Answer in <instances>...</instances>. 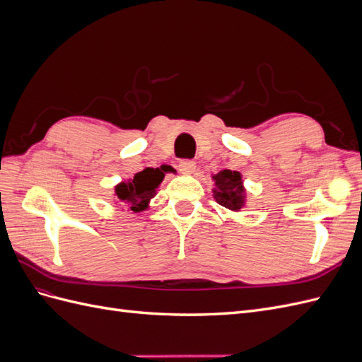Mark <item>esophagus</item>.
Returning a JSON list of instances; mask_svg holds the SVG:
<instances>
[{
  "mask_svg": "<svg viewBox=\"0 0 362 362\" xmlns=\"http://www.w3.org/2000/svg\"><path fill=\"white\" fill-rule=\"evenodd\" d=\"M178 168L182 173H192L196 169V163L192 160H182V161H180Z\"/></svg>",
  "mask_w": 362,
  "mask_h": 362,
  "instance_id": "esophagus-1",
  "label": "esophagus"
}]
</instances>
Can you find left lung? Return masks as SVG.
Listing matches in <instances>:
<instances>
[{"instance_id": "1", "label": "left lung", "mask_w": 362, "mask_h": 362, "mask_svg": "<svg viewBox=\"0 0 362 362\" xmlns=\"http://www.w3.org/2000/svg\"><path fill=\"white\" fill-rule=\"evenodd\" d=\"M211 180L214 181V187L211 192L216 202L234 213L242 211V208L246 206L247 201L242 173L225 169L211 175Z\"/></svg>"}]
</instances>
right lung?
Returning <instances> with one entry per match:
<instances>
[{
  "label": "right lung",
  "instance_id": "1",
  "mask_svg": "<svg viewBox=\"0 0 362 362\" xmlns=\"http://www.w3.org/2000/svg\"><path fill=\"white\" fill-rule=\"evenodd\" d=\"M172 172L168 166H160L157 169L146 168L137 172L134 178L120 181L115 185V204H124L128 211L141 213L149 208L151 199L157 194L164 175Z\"/></svg>",
  "mask_w": 362,
  "mask_h": 362
}]
</instances>
